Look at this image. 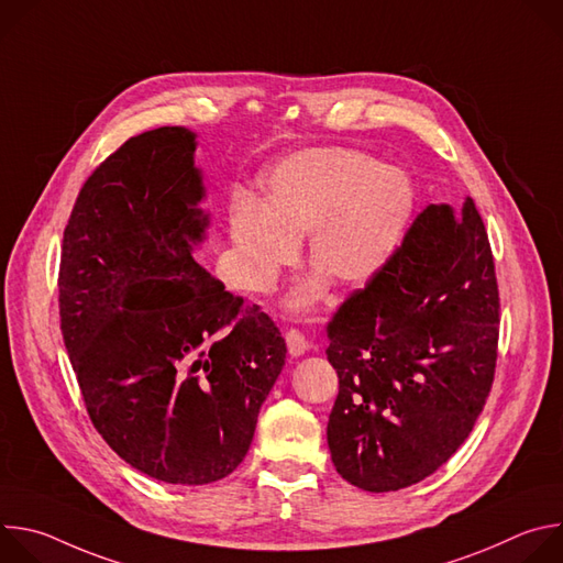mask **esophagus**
Returning <instances> with one entry per match:
<instances>
[{
	"mask_svg": "<svg viewBox=\"0 0 563 563\" xmlns=\"http://www.w3.org/2000/svg\"><path fill=\"white\" fill-rule=\"evenodd\" d=\"M285 341H287V350H289V354H291L294 358L302 356V354L309 350L307 339H305L298 330H289V332L285 334Z\"/></svg>",
	"mask_w": 563,
	"mask_h": 563,
	"instance_id": "obj_1",
	"label": "esophagus"
}]
</instances>
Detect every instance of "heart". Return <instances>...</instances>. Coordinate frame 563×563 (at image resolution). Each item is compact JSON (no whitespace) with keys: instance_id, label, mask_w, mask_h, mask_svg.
Segmentation results:
<instances>
[{"instance_id":"obj_1","label":"heart","mask_w":563,"mask_h":563,"mask_svg":"<svg viewBox=\"0 0 563 563\" xmlns=\"http://www.w3.org/2000/svg\"><path fill=\"white\" fill-rule=\"evenodd\" d=\"M263 207L235 200L229 218L233 272L254 294L276 287L298 258L305 235L313 272L287 296L291 313L316 307L334 280L343 289L367 285L394 256L417 205L406 172L345 146L298 151L261 180Z\"/></svg>"}]
</instances>
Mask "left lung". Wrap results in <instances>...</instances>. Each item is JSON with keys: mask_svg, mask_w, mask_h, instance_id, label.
Instances as JSON below:
<instances>
[{"mask_svg": "<svg viewBox=\"0 0 563 563\" xmlns=\"http://www.w3.org/2000/svg\"><path fill=\"white\" fill-rule=\"evenodd\" d=\"M339 396L336 472L391 493L437 472L467 439L495 378L499 289L472 198L430 205L389 263L328 325Z\"/></svg>", "mask_w": 563, "mask_h": 563, "instance_id": "left-lung-1", "label": "left lung"}]
</instances>
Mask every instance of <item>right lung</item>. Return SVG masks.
<instances>
[{"label":"right lung","mask_w":563,"mask_h":563,"mask_svg":"<svg viewBox=\"0 0 563 563\" xmlns=\"http://www.w3.org/2000/svg\"><path fill=\"white\" fill-rule=\"evenodd\" d=\"M196 133L159 126L93 172L64 229L59 316L96 430L135 470L205 486L250 452L285 365L274 320L194 261L211 216Z\"/></svg>","instance_id":"obj_1"}]
</instances>
